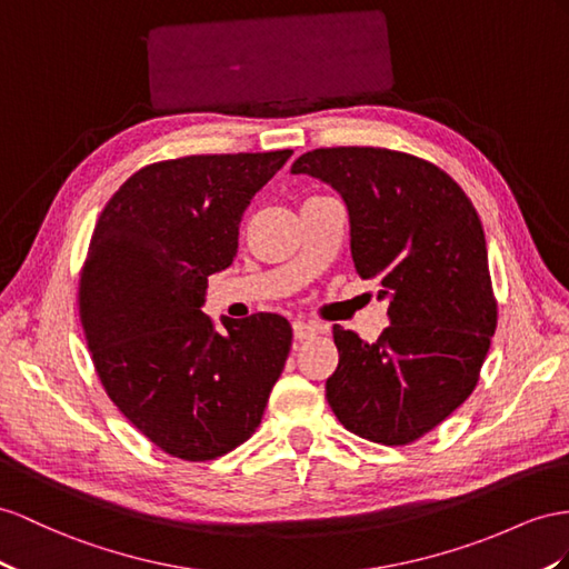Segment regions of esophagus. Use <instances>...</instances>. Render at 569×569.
Wrapping results in <instances>:
<instances>
[{
    "label": "esophagus",
    "instance_id": "obj_1",
    "mask_svg": "<svg viewBox=\"0 0 569 569\" xmlns=\"http://www.w3.org/2000/svg\"><path fill=\"white\" fill-rule=\"evenodd\" d=\"M317 333V325H310V322H293V337L298 339V341H305V339H312Z\"/></svg>",
    "mask_w": 569,
    "mask_h": 569
}]
</instances>
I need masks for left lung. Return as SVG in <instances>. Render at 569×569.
<instances>
[{
    "label": "left lung",
    "mask_w": 569,
    "mask_h": 569,
    "mask_svg": "<svg viewBox=\"0 0 569 569\" xmlns=\"http://www.w3.org/2000/svg\"><path fill=\"white\" fill-rule=\"evenodd\" d=\"M290 172L341 194L353 264L387 302L375 343L333 325L327 401L366 440L409 445L469 399L498 325L480 218L445 170L409 153L317 149Z\"/></svg>",
    "instance_id": "8db88e82"
}]
</instances>
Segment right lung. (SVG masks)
Returning a JSON list of instances; mask_svg holds the SVG:
<instances>
[{"label": "right lung", "mask_w": 569, "mask_h": 569, "mask_svg": "<svg viewBox=\"0 0 569 569\" xmlns=\"http://www.w3.org/2000/svg\"><path fill=\"white\" fill-rule=\"evenodd\" d=\"M290 149L187 156L132 174L100 213L79 312L112 403L172 457L207 461L252 437L293 341L281 315H203L238 254L242 213Z\"/></svg>", "instance_id": "add662e5"}]
</instances>
